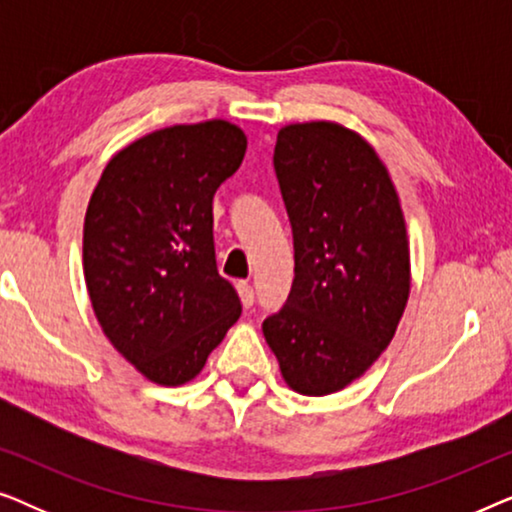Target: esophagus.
Segmentation results:
<instances>
[{"mask_svg":"<svg viewBox=\"0 0 512 512\" xmlns=\"http://www.w3.org/2000/svg\"><path fill=\"white\" fill-rule=\"evenodd\" d=\"M237 293H240V300L244 307H251L254 305V289H251V284L247 282H237Z\"/></svg>","mask_w":512,"mask_h":512,"instance_id":"1","label":"esophagus"}]
</instances>
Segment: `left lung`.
I'll use <instances>...</instances> for the list:
<instances>
[{"instance_id":"left-lung-1","label":"left lung","mask_w":512,"mask_h":512,"mask_svg":"<svg viewBox=\"0 0 512 512\" xmlns=\"http://www.w3.org/2000/svg\"><path fill=\"white\" fill-rule=\"evenodd\" d=\"M272 160L296 277L263 335L293 391L328 396L359 380L394 338L412 282L408 228L387 165L356 130L284 125Z\"/></svg>"}]
</instances>
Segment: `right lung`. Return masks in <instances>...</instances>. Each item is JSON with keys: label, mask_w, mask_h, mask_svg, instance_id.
Returning <instances> with one entry per match:
<instances>
[{"label": "right lung", "mask_w": 512, "mask_h": 512, "mask_svg": "<svg viewBox=\"0 0 512 512\" xmlns=\"http://www.w3.org/2000/svg\"><path fill=\"white\" fill-rule=\"evenodd\" d=\"M247 151L240 125L153 130L116 151L83 221V277L104 335L160 387L191 382L240 319L216 270L214 193Z\"/></svg>", "instance_id": "obj_1"}]
</instances>
